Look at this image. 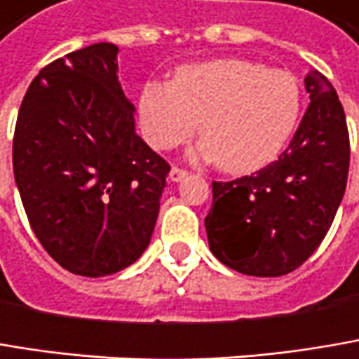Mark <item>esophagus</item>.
Wrapping results in <instances>:
<instances>
[{"label":"esophagus","mask_w":359,"mask_h":359,"mask_svg":"<svg viewBox=\"0 0 359 359\" xmlns=\"http://www.w3.org/2000/svg\"><path fill=\"white\" fill-rule=\"evenodd\" d=\"M188 175H190V173H188L186 169H182V167H171V171H169V180L175 182V184L182 182V180H186Z\"/></svg>","instance_id":"1"}]
</instances>
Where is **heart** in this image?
I'll use <instances>...</instances> for the list:
<instances>
[{"label": "heart", "mask_w": 359, "mask_h": 359, "mask_svg": "<svg viewBox=\"0 0 359 359\" xmlns=\"http://www.w3.org/2000/svg\"><path fill=\"white\" fill-rule=\"evenodd\" d=\"M302 90L290 71L245 59H217L177 69L171 83L149 81L139 95L147 141L165 151L200 122V155L222 171L247 173L278 157L292 137Z\"/></svg>", "instance_id": "heart-1"}]
</instances>
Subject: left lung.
I'll return each instance as SVG.
<instances>
[{
  "label": "left lung",
  "mask_w": 359,
  "mask_h": 359,
  "mask_svg": "<svg viewBox=\"0 0 359 359\" xmlns=\"http://www.w3.org/2000/svg\"><path fill=\"white\" fill-rule=\"evenodd\" d=\"M311 104L288 149L253 175L212 182L204 218L218 262L247 276L276 278L300 268L325 239L346 194L349 133L331 81L311 69Z\"/></svg>",
  "instance_id": "obj_1"
}]
</instances>
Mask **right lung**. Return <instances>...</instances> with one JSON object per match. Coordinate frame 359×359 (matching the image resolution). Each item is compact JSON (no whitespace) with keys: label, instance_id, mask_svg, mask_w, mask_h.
I'll return each instance as SVG.
<instances>
[{"label":"right lung","instance_id":"obj_1","mask_svg":"<svg viewBox=\"0 0 359 359\" xmlns=\"http://www.w3.org/2000/svg\"><path fill=\"white\" fill-rule=\"evenodd\" d=\"M116 55L97 42L46 65L13 133V177L34 235L61 268L88 278L141 257L169 173L135 130Z\"/></svg>","mask_w":359,"mask_h":359}]
</instances>
